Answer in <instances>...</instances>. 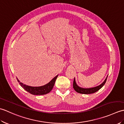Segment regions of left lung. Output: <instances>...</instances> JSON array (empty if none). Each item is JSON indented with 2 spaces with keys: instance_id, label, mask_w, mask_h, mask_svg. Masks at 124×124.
Here are the masks:
<instances>
[{
  "instance_id": "1",
  "label": "left lung",
  "mask_w": 124,
  "mask_h": 124,
  "mask_svg": "<svg viewBox=\"0 0 124 124\" xmlns=\"http://www.w3.org/2000/svg\"><path fill=\"white\" fill-rule=\"evenodd\" d=\"M108 76L107 77L106 79H105V80L103 82L101 85L96 86L95 87H93V88H81L80 87H79L77 84L76 83L75 81V78H74V80H73V87L74 88L75 90L78 92L79 93H81V94H92L94 93H95L97 91H98L100 89H101L103 85L106 83V81H107V79Z\"/></svg>"
}]
</instances>
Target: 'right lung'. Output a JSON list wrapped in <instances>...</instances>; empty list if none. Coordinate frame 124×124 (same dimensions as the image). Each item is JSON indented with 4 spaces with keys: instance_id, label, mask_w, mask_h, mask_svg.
Returning a JSON list of instances; mask_svg holds the SVG:
<instances>
[{
    "instance_id": "add662e5",
    "label": "right lung",
    "mask_w": 124,
    "mask_h": 124,
    "mask_svg": "<svg viewBox=\"0 0 124 124\" xmlns=\"http://www.w3.org/2000/svg\"><path fill=\"white\" fill-rule=\"evenodd\" d=\"M57 76L58 75L55 76L50 82H49L48 84H47L46 85L40 87H31L26 85L22 83H20L18 79H17L18 82L19 83L20 85L21 86V87H22L26 91H27L31 94L39 95H40L46 94L49 93V92L51 91L53 88L55 82V81H56Z\"/></svg>"
}]
</instances>
